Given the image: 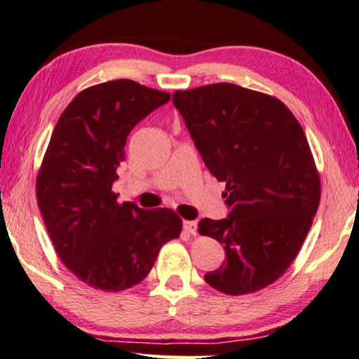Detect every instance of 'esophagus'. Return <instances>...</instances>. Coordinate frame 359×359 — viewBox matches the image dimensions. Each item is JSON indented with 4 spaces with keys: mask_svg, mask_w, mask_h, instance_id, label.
<instances>
[{
    "mask_svg": "<svg viewBox=\"0 0 359 359\" xmlns=\"http://www.w3.org/2000/svg\"><path fill=\"white\" fill-rule=\"evenodd\" d=\"M182 229L190 233V236H196V222H184L182 223Z\"/></svg>",
    "mask_w": 359,
    "mask_h": 359,
    "instance_id": "34e87169",
    "label": "esophagus"
}]
</instances>
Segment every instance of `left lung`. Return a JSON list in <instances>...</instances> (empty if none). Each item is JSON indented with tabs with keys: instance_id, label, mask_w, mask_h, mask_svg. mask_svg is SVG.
<instances>
[{
	"instance_id": "obj_1",
	"label": "left lung",
	"mask_w": 359,
	"mask_h": 359,
	"mask_svg": "<svg viewBox=\"0 0 359 359\" xmlns=\"http://www.w3.org/2000/svg\"><path fill=\"white\" fill-rule=\"evenodd\" d=\"M172 100L209 172L226 182L228 217L198 223L226 252L204 279L232 296L268 287L296 259L320 200L301 123L279 99L233 83L175 91Z\"/></svg>"
}]
</instances>
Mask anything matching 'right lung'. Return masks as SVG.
Masks as SVG:
<instances>
[{
	"label": "right lung",
	"mask_w": 359,
	"mask_h": 359,
	"mask_svg": "<svg viewBox=\"0 0 359 359\" xmlns=\"http://www.w3.org/2000/svg\"><path fill=\"white\" fill-rule=\"evenodd\" d=\"M170 100L128 79L86 88L62 113L36 177V200L58 257L93 288L141 282L161 246L180 237L170 209L118 203L111 187L130 131Z\"/></svg>",
	"instance_id": "1"
}]
</instances>
